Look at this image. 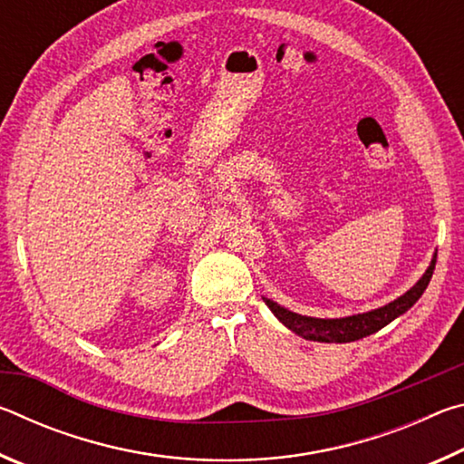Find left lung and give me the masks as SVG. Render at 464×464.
<instances>
[{
	"label": "left lung",
	"instance_id": "left-lung-1",
	"mask_svg": "<svg viewBox=\"0 0 464 464\" xmlns=\"http://www.w3.org/2000/svg\"><path fill=\"white\" fill-rule=\"evenodd\" d=\"M434 266H436V256L431 257V264L426 270V274H423V276L415 282L405 295L395 298V301H391L389 304H384V307H379L368 313H358V315H350V317L317 319V317L298 315V313L280 307L278 303L270 301V298H264V303L268 304L270 311L290 329V332L304 337V340L325 342V343L356 342L374 332H379V329H382L384 325H389L392 319H397L399 315H403L405 311H410L413 304L418 303V298L423 295V290L428 288L431 274H434Z\"/></svg>",
	"mask_w": 464,
	"mask_h": 464
}]
</instances>
